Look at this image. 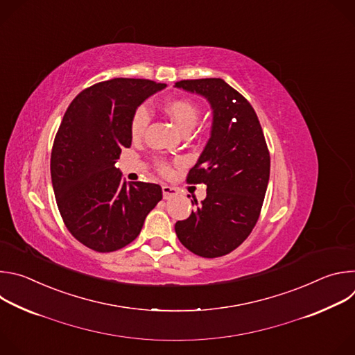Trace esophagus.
Returning a JSON list of instances; mask_svg holds the SVG:
<instances>
[{"mask_svg": "<svg viewBox=\"0 0 355 355\" xmlns=\"http://www.w3.org/2000/svg\"><path fill=\"white\" fill-rule=\"evenodd\" d=\"M162 189H163V198H164V199H170V198H173L174 195H177V189L173 188V187H170V185H163Z\"/></svg>", "mask_w": 355, "mask_h": 355, "instance_id": "34e87169", "label": "esophagus"}]
</instances>
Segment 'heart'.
<instances>
[{"label":"heart","mask_w":355,"mask_h":355,"mask_svg":"<svg viewBox=\"0 0 355 355\" xmlns=\"http://www.w3.org/2000/svg\"><path fill=\"white\" fill-rule=\"evenodd\" d=\"M164 110L177 125V128L182 132H191L198 123L199 108L189 99H171L164 105ZM150 119L151 114L147 105H140L136 108L130 121V133L135 139H139L144 135ZM159 171L163 175H168L171 168L166 162H159Z\"/></svg>","instance_id":"b5f03b06"}]
</instances>
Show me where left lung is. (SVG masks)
<instances>
[{
	"instance_id": "obj_1",
	"label": "left lung",
	"mask_w": 355,
	"mask_h": 355,
	"mask_svg": "<svg viewBox=\"0 0 355 355\" xmlns=\"http://www.w3.org/2000/svg\"><path fill=\"white\" fill-rule=\"evenodd\" d=\"M177 88L204 96L212 110L211 137L188 182H204L207 198L175 223L193 254L215 259L239 247L256 226L270 180V153L248 101L222 78L182 80Z\"/></svg>"
}]
</instances>
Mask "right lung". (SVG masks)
<instances>
[{
    "mask_svg": "<svg viewBox=\"0 0 355 355\" xmlns=\"http://www.w3.org/2000/svg\"><path fill=\"white\" fill-rule=\"evenodd\" d=\"M166 87L139 78L98 83L81 91L63 116L50 174L67 229L91 250L110 252L132 243L163 198L157 184H126L115 163L132 144L133 112Z\"/></svg>",
    "mask_w": 355,
    "mask_h": 355,
    "instance_id": "obj_1",
    "label": "right lung"
}]
</instances>
